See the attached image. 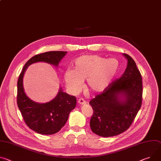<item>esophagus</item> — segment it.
Returning a JSON list of instances; mask_svg holds the SVG:
<instances>
[{"mask_svg":"<svg viewBox=\"0 0 161 161\" xmlns=\"http://www.w3.org/2000/svg\"><path fill=\"white\" fill-rule=\"evenodd\" d=\"M78 103L79 104H80V105H83V104H86V101L84 99L80 98V99H78Z\"/></svg>","mask_w":161,"mask_h":161,"instance_id":"esophagus-1","label":"esophagus"}]
</instances>
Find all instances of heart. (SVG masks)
I'll return each mask as SVG.
<instances>
[{"label": "heart", "instance_id": "1", "mask_svg": "<svg viewBox=\"0 0 161 161\" xmlns=\"http://www.w3.org/2000/svg\"><path fill=\"white\" fill-rule=\"evenodd\" d=\"M119 69L118 61L99 55H83L75 60L73 69L65 70L64 79L67 88L76 93L86 80L87 88L93 92L103 91L114 79Z\"/></svg>", "mask_w": 161, "mask_h": 161}]
</instances>
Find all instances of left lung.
Wrapping results in <instances>:
<instances>
[{
  "label": "left lung",
  "mask_w": 161,
  "mask_h": 161,
  "mask_svg": "<svg viewBox=\"0 0 161 161\" xmlns=\"http://www.w3.org/2000/svg\"><path fill=\"white\" fill-rule=\"evenodd\" d=\"M127 67L123 75L112 81L106 89L91 100L93 109L90 126L101 137L123 133L132 124L142 100V81L135 61L128 54ZM121 95L124 100L120 99Z\"/></svg>",
  "instance_id": "8db88e82"
}]
</instances>
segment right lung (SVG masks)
Instances as JSON below:
<instances>
[{"instance_id": "obj_1", "label": "right lung", "mask_w": 161, "mask_h": 161, "mask_svg": "<svg viewBox=\"0 0 161 161\" xmlns=\"http://www.w3.org/2000/svg\"><path fill=\"white\" fill-rule=\"evenodd\" d=\"M66 53V51H49L33 56L25 64L18 78V107L27 126L40 134L52 135L59 131L66 123L70 111L75 108L76 98L60 89L56 97L48 103H35L24 93L22 83L24 72L29 65L38 62L57 66Z\"/></svg>"}]
</instances>
